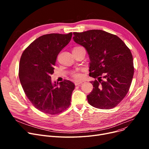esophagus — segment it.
Segmentation results:
<instances>
[{"mask_svg":"<svg viewBox=\"0 0 149 149\" xmlns=\"http://www.w3.org/2000/svg\"><path fill=\"white\" fill-rule=\"evenodd\" d=\"M83 82V81H75V86H79V85H80Z\"/></svg>","mask_w":149,"mask_h":149,"instance_id":"esophagus-1","label":"esophagus"}]
</instances>
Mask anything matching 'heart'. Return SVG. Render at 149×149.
Returning a JSON list of instances; mask_svg holds the SVG:
<instances>
[{
    "label": "heart",
    "mask_w": 149,
    "mask_h": 149,
    "mask_svg": "<svg viewBox=\"0 0 149 149\" xmlns=\"http://www.w3.org/2000/svg\"><path fill=\"white\" fill-rule=\"evenodd\" d=\"M72 76H73L74 79H76V80H80V79H82L83 74L81 72H79V71H77V72H75L73 74Z\"/></svg>",
    "instance_id": "heart-1"
}]
</instances>
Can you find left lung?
Here are the masks:
<instances>
[{
	"instance_id": "obj_1",
	"label": "left lung",
	"mask_w": 149,
	"mask_h": 149,
	"mask_svg": "<svg viewBox=\"0 0 149 149\" xmlns=\"http://www.w3.org/2000/svg\"><path fill=\"white\" fill-rule=\"evenodd\" d=\"M74 42L83 46L90 59L89 75L95 81L87 95L89 103L101 109L118 105L127 95L134 73L130 50L118 36L103 30L74 33Z\"/></svg>"
}]
</instances>
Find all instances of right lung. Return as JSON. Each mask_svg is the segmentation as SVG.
<instances>
[{"label":"right lung","instance_id":"obj_1","mask_svg":"<svg viewBox=\"0 0 149 149\" xmlns=\"http://www.w3.org/2000/svg\"><path fill=\"white\" fill-rule=\"evenodd\" d=\"M72 33L49 34L39 37L23 51L19 76L25 95L33 106L43 113L57 114L66 109L75 84L65 80L52 82L51 75L58 54L71 40Z\"/></svg>","mask_w":149,"mask_h":149}]
</instances>
